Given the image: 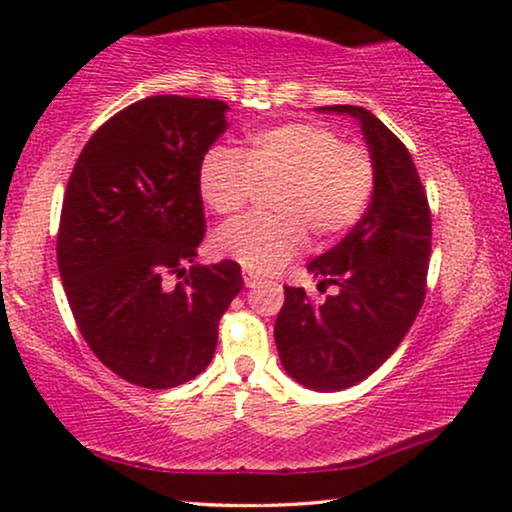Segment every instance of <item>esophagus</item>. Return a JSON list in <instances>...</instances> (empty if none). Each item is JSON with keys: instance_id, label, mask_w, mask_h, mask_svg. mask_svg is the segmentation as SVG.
Segmentation results:
<instances>
[{"instance_id": "34e87169", "label": "esophagus", "mask_w": 512, "mask_h": 512, "mask_svg": "<svg viewBox=\"0 0 512 512\" xmlns=\"http://www.w3.org/2000/svg\"><path fill=\"white\" fill-rule=\"evenodd\" d=\"M242 277H244V286H249V289H251V286H256L258 282H261V277L254 275V272H249V270H244Z\"/></svg>"}]
</instances>
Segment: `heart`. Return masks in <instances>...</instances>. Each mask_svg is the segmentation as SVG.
<instances>
[{"mask_svg": "<svg viewBox=\"0 0 512 512\" xmlns=\"http://www.w3.org/2000/svg\"><path fill=\"white\" fill-rule=\"evenodd\" d=\"M205 205L219 216L242 212L258 188L268 195V216H247L223 226L214 249L249 272L268 275L291 261L312 235L328 244L352 230L375 191L373 156L345 144L321 123H284L251 135L242 153L214 146L198 174Z\"/></svg>", "mask_w": 512, "mask_h": 512, "instance_id": "b5f03b06", "label": "heart"}]
</instances>
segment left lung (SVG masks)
Masks as SVG:
<instances>
[{
  "label": "left lung",
  "mask_w": 512,
  "mask_h": 512,
  "mask_svg": "<svg viewBox=\"0 0 512 512\" xmlns=\"http://www.w3.org/2000/svg\"><path fill=\"white\" fill-rule=\"evenodd\" d=\"M359 121L375 163V191L345 240L307 270L335 296L314 305L284 286L275 342L286 373L314 391H342L375 373L410 331L426 296L431 212L405 144L375 114L352 104L319 107Z\"/></svg>",
  "instance_id": "obj_1"
}]
</instances>
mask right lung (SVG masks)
<instances>
[{"label": "right lung", "instance_id": "1", "mask_svg": "<svg viewBox=\"0 0 512 512\" xmlns=\"http://www.w3.org/2000/svg\"><path fill=\"white\" fill-rule=\"evenodd\" d=\"M226 111L221 100L146 97L88 139L69 177L62 286L93 354L137 387L198 377L242 291L235 261L195 263L205 237L200 163L226 132ZM170 276L182 282L172 287Z\"/></svg>", "mask_w": 512, "mask_h": 512}]
</instances>
